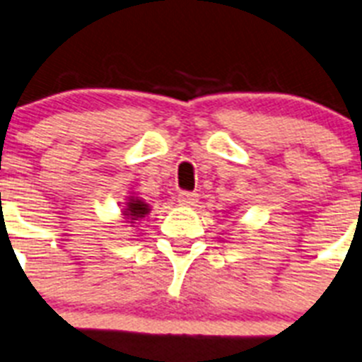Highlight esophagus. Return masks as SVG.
I'll return each mask as SVG.
<instances>
[{"label":"esophagus","mask_w":362,"mask_h":362,"mask_svg":"<svg viewBox=\"0 0 362 362\" xmlns=\"http://www.w3.org/2000/svg\"><path fill=\"white\" fill-rule=\"evenodd\" d=\"M197 193H191V191H180L178 193V202L184 206H191V204H195L197 202Z\"/></svg>","instance_id":"esophagus-1"}]
</instances>
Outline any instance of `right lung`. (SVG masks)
Returning a JSON list of instances; mask_svg holds the SVG:
<instances>
[{"mask_svg":"<svg viewBox=\"0 0 362 362\" xmlns=\"http://www.w3.org/2000/svg\"><path fill=\"white\" fill-rule=\"evenodd\" d=\"M130 202H127V208H124V215L130 218V223L132 221H138V218L145 217L148 214V206L145 202H141L139 199H129Z\"/></svg>","mask_w":362,"mask_h":362,"instance_id":"add662e5","label":"right lung"}]
</instances>
